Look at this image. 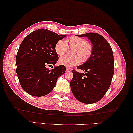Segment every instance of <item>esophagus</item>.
I'll use <instances>...</instances> for the list:
<instances>
[{"mask_svg":"<svg viewBox=\"0 0 133 133\" xmlns=\"http://www.w3.org/2000/svg\"><path fill=\"white\" fill-rule=\"evenodd\" d=\"M66 71H71V70H72V69H71V68H69V67H66Z\"/></svg>","mask_w":133,"mask_h":133,"instance_id":"1","label":"esophagus"}]
</instances>
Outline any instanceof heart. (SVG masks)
<instances>
[{
  "instance_id": "heart-1",
  "label": "heart",
  "mask_w": 133,
  "mask_h": 133,
  "mask_svg": "<svg viewBox=\"0 0 133 133\" xmlns=\"http://www.w3.org/2000/svg\"><path fill=\"white\" fill-rule=\"evenodd\" d=\"M66 43L60 40L55 44L54 49L60 56L65 55L68 51V48H73L72 54L73 56H64L59 59V63L66 66L77 65L81 62H87L93 53V45L90 42H87L85 39L77 36H73L67 40Z\"/></svg>"
}]
</instances>
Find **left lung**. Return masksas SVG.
I'll use <instances>...</instances> for the list:
<instances>
[{
	"instance_id": "left-lung-1",
	"label": "left lung",
	"mask_w": 133,
	"mask_h": 133,
	"mask_svg": "<svg viewBox=\"0 0 133 133\" xmlns=\"http://www.w3.org/2000/svg\"><path fill=\"white\" fill-rule=\"evenodd\" d=\"M87 37L93 45L91 58L76 68L84 73L72 70V92L79 102L92 104L99 102L109 88L114 72V60L111 46L103 36L96 33L76 35Z\"/></svg>"
}]
</instances>
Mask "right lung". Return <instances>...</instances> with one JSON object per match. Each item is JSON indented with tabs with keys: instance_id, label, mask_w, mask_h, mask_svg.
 I'll return each mask as SVG.
<instances>
[{
	"instance_id": "add662e5",
	"label": "right lung",
	"mask_w": 133,
	"mask_h": 133,
	"mask_svg": "<svg viewBox=\"0 0 133 133\" xmlns=\"http://www.w3.org/2000/svg\"><path fill=\"white\" fill-rule=\"evenodd\" d=\"M66 37L45 29L31 32L24 39L17 52V74L24 90L35 96L46 95L53 90L59 76L65 72L64 65L54 66L58 55L54 46Z\"/></svg>"
}]
</instances>
